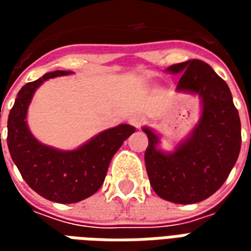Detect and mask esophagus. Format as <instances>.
Here are the masks:
<instances>
[{
    "label": "esophagus",
    "mask_w": 251,
    "mask_h": 251,
    "mask_svg": "<svg viewBox=\"0 0 251 251\" xmlns=\"http://www.w3.org/2000/svg\"><path fill=\"white\" fill-rule=\"evenodd\" d=\"M129 122H130V125H133L134 127H141L142 124H144V118H142L141 115L134 114V115H131Z\"/></svg>",
    "instance_id": "esophagus-1"
}]
</instances>
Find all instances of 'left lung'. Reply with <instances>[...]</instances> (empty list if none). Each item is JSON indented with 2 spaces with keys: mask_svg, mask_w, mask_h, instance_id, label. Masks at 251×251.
<instances>
[{
  "mask_svg": "<svg viewBox=\"0 0 251 251\" xmlns=\"http://www.w3.org/2000/svg\"><path fill=\"white\" fill-rule=\"evenodd\" d=\"M167 71L181 74L177 91L199 95L201 117L189 138L172 153L158 151V137L144 127L149 140L145 167L160 198L191 204L210 198L228 177L241 151V120L230 88L207 63L194 59Z\"/></svg>",
  "mask_w": 251,
  "mask_h": 251,
  "instance_id": "8db88e82",
  "label": "left lung"
}]
</instances>
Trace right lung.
I'll list each match as a JSON object with an SVG mask.
<instances>
[{
    "label": "right lung",
    "instance_id": "add662e5",
    "mask_svg": "<svg viewBox=\"0 0 251 251\" xmlns=\"http://www.w3.org/2000/svg\"><path fill=\"white\" fill-rule=\"evenodd\" d=\"M53 71L25 84L8 118V148L23 179L35 192L56 203H76L94 195L103 184L115 152L136 129L130 125L115 126L99 133L75 151L64 152L43 145L32 136L26 125V111L36 88L47 79L68 75Z\"/></svg>",
    "mask_w": 251,
    "mask_h": 251
}]
</instances>
